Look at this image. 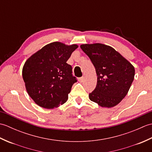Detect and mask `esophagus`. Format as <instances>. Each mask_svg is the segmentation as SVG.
Masks as SVG:
<instances>
[{
  "label": "esophagus",
  "mask_w": 152,
  "mask_h": 152,
  "mask_svg": "<svg viewBox=\"0 0 152 152\" xmlns=\"http://www.w3.org/2000/svg\"><path fill=\"white\" fill-rule=\"evenodd\" d=\"M83 80H84V77H80V78H78V81L80 82H83Z\"/></svg>",
  "instance_id": "esophagus-1"
}]
</instances>
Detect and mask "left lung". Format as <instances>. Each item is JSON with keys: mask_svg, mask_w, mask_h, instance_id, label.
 Instances as JSON below:
<instances>
[{"mask_svg": "<svg viewBox=\"0 0 152 152\" xmlns=\"http://www.w3.org/2000/svg\"><path fill=\"white\" fill-rule=\"evenodd\" d=\"M95 68L97 83L89 94L91 101L111 108L127 94L133 82L134 68L114 48L96 43L80 46Z\"/></svg>", "mask_w": 152, "mask_h": 152, "instance_id": "obj_1", "label": "left lung"}]
</instances>
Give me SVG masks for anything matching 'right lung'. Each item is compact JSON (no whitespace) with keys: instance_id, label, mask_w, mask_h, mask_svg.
Returning a JSON list of instances; mask_svg holds the SVG:
<instances>
[{"instance_id":"add662e5","label":"right lung","mask_w":152,"mask_h":152,"mask_svg":"<svg viewBox=\"0 0 152 152\" xmlns=\"http://www.w3.org/2000/svg\"><path fill=\"white\" fill-rule=\"evenodd\" d=\"M78 48L55 42L43 47L28 58L22 70L28 94L36 104L48 109L57 108L68 99L76 78L66 63Z\"/></svg>"}]
</instances>
